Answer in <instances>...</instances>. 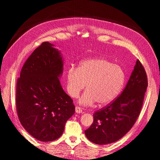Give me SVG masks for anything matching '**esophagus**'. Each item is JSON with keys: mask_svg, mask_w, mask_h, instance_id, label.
I'll use <instances>...</instances> for the list:
<instances>
[{"mask_svg": "<svg viewBox=\"0 0 160 160\" xmlns=\"http://www.w3.org/2000/svg\"><path fill=\"white\" fill-rule=\"evenodd\" d=\"M75 112L78 113H81L82 112H83V110H82V109L80 107L76 106V107H75Z\"/></svg>", "mask_w": 160, "mask_h": 160, "instance_id": "esophagus-1", "label": "esophagus"}]
</instances>
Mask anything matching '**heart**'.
I'll return each mask as SVG.
<instances>
[{
  "instance_id": "b5f03b06",
  "label": "heart",
  "mask_w": 160,
  "mask_h": 160,
  "mask_svg": "<svg viewBox=\"0 0 160 160\" xmlns=\"http://www.w3.org/2000/svg\"><path fill=\"white\" fill-rule=\"evenodd\" d=\"M125 74L122 67L103 57L81 62L78 69L71 67L67 72L66 89L72 98H78L85 85L80 104L91 105L95 101L105 105L113 101L122 90Z\"/></svg>"
}]
</instances>
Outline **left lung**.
I'll return each instance as SVG.
<instances>
[{
	"label": "left lung",
	"instance_id": "obj_1",
	"mask_svg": "<svg viewBox=\"0 0 160 160\" xmlns=\"http://www.w3.org/2000/svg\"><path fill=\"white\" fill-rule=\"evenodd\" d=\"M148 77L137 60L125 88L113 101L95 111L93 122L85 131L86 137L98 145L113 143L132 129L139 117L148 88Z\"/></svg>",
	"mask_w": 160,
	"mask_h": 160
}]
</instances>
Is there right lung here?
I'll use <instances>...</instances> for the list:
<instances>
[{
  "label": "right lung",
  "mask_w": 160,
  "mask_h": 160,
  "mask_svg": "<svg viewBox=\"0 0 160 160\" xmlns=\"http://www.w3.org/2000/svg\"><path fill=\"white\" fill-rule=\"evenodd\" d=\"M42 42L24 63L17 82L16 107L23 128L33 138L47 142L57 139L74 114L73 101L59 79L63 69L59 52Z\"/></svg>",
  "instance_id": "obj_1"
}]
</instances>
